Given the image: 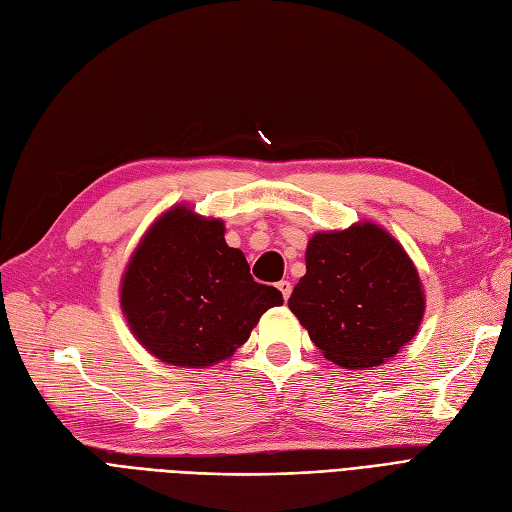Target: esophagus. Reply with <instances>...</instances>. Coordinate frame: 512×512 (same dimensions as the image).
Segmentation results:
<instances>
[{"label":"esophagus","instance_id":"1","mask_svg":"<svg viewBox=\"0 0 512 512\" xmlns=\"http://www.w3.org/2000/svg\"><path fill=\"white\" fill-rule=\"evenodd\" d=\"M278 290H280L284 299H288L290 297V290H293V284H290L288 280H280L278 282Z\"/></svg>","mask_w":512,"mask_h":512}]
</instances>
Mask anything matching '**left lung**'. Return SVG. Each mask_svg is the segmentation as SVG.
<instances>
[{
  "mask_svg": "<svg viewBox=\"0 0 512 512\" xmlns=\"http://www.w3.org/2000/svg\"><path fill=\"white\" fill-rule=\"evenodd\" d=\"M288 308L331 362L372 368L416 336L424 293L400 243L366 222L314 234Z\"/></svg>",
  "mask_w": 512,
  "mask_h": 512,
  "instance_id": "left-lung-1",
  "label": "left lung"
}]
</instances>
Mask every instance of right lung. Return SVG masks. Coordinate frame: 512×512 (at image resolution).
Instances as JSON below:
<instances>
[{
	"instance_id": "add662e5",
	"label": "right lung",
	"mask_w": 512,
	"mask_h": 512,
	"mask_svg": "<svg viewBox=\"0 0 512 512\" xmlns=\"http://www.w3.org/2000/svg\"><path fill=\"white\" fill-rule=\"evenodd\" d=\"M122 312L144 347L172 366H211L250 338L284 299L258 284L219 219L185 206L165 213L137 247L122 280Z\"/></svg>"
}]
</instances>
